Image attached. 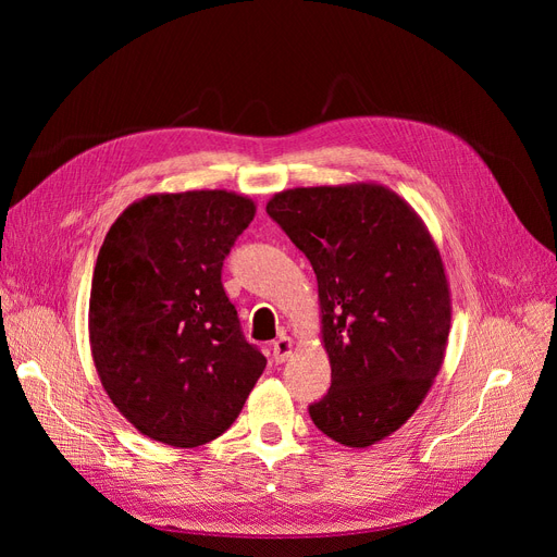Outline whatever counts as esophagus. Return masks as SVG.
Segmentation results:
<instances>
[{"label": "esophagus", "instance_id": "1", "mask_svg": "<svg viewBox=\"0 0 557 557\" xmlns=\"http://www.w3.org/2000/svg\"><path fill=\"white\" fill-rule=\"evenodd\" d=\"M272 352H274V360L276 362H285L290 356H293V339L288 334H281L278 339L274 342L272 346Z\"/></svg>", "mask_w": 557, "mask_h": 557}]
</instances>
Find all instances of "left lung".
<instances>
[{
    "label": "left lung",
    "instance_id": "1",
    "mask_svg": "<svg viewBox=\"0 0 557 557\" xmlns=\"http://www.w3.org/2000/svg\"><path fill=\"white\" fill-rule=\"evenodd\" d=\"M267 213L309 258L332 385L315 428L350 448L397 432L444 364L450 288L428 225L381 183L276 193Z\"/></svg>",
    "mask_w": 557,
    "mask_h": 557
}]
</instances>
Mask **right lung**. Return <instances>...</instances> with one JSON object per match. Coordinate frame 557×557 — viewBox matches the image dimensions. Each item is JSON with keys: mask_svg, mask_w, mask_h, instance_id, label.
Returning a JSON list of instances; mask_svg holds the SVG:
<instances>
[{"mask_svg": "<svg viewBox=\"0 0 557 557\" xmlns=\"http://www.w3.org/2000/svg\"><path fill=\"white\" fill-rule=\"evenodd\" d=\"M256 218L230 190L146 195L99 248L88 332L113 407L148 440L195 448L218 440L264 372L223 290V260Z\"/></svg>", "mask_w": 557, "mask_h": 557, "instance_id": "add662e5", "label": "right lung"}]
</instances>
